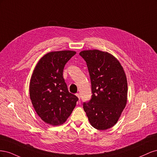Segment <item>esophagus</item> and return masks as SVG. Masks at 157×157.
<instances>
[{
	"label": "esophagus",
	"mask_w": 157,
	"mask_h": 157,
	"mask_svg": "<svg viewBox=\"0 0 157 157\" xmlns=\"http://www.w3.org/2000/svg\"><path fill=\"white\" fill-rule=\"evenodd\" d=\"M76 96H77V98H78L79 99H80V94H76Z\"/></svg>",
	"instance_id": "esophagus-1"
}]
</instances>
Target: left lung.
I'll list each match as a JSON object with an SVG mask.
<instances>
[{"instance_id": "left-lung-1", "label": "left lung", "mask_w": 157, "mask_h": 157, "mask_svg": "<svg viewBox=\"0 0 157 157\" xmlns=\"http://www.w3.org/2000/svg\"><path fill=\"white\" fill-rule=\"evenodd\" d=\"M92 84V98L83 103L91 125L105 130L117 122L127 103L128 84L118 60L107 52L83 50Z\"/></svg>"}]
</instances>
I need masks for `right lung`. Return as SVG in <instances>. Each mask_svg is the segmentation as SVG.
I'll use <instances>...</instances> for the list:
<instances>
[{
  "mask_svg": "<svg viewBox=\"0 0 157 157\" xmlns=\"http://www.w3.org/2000/svg\"><path fill=\"white\" fill-rule=\"evenodd\" d=\"M76 52H51L40 59L33 71L29 95L37 115L47 124L58 126L72 113L78 100L68 91L63 77L65 64Z\"/></svg>",
  "mask_w": 157,
  "mask_h": 157,
  "instance_id": "right-lung-1",
  "label": "right lung"
}]
</instances>
